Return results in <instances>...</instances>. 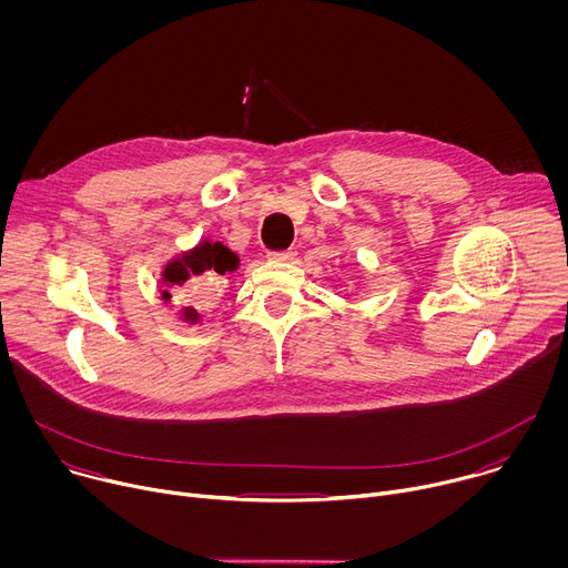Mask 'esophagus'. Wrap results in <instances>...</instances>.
Segmentation results:
<instances>
[{
    "mask_svg": "<svg viewBox=\"0 0 568 568\" xmlns=\"http://www.w3.org/2000/svg\"><path fill=\"white\" fill-rule=\"evenodd\" d=\"M267 258L270 261H278V263H290V261H294V252H290V250H285V252H270Z\"/></svg>",
    "mask_w": 568,
    "mask_h": 568,
    "instance_id": "esophagus-1",
    "label": "esophagus"
}]
</instances>
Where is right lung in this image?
Instances as JSON below:
<instances>
[{"label": "right lung", "instance_id": "obj_1", "mask_svg": "<svg viewBox=\"0 0 568 568\" xmlns=\"http://www.w3.org/2000/svg\"><path fill=\"white\" fill-rule=\"evenodd\" d=\"M237 265H240V258L235 252L224 247L222 242H211L206 237L193 250L182 252L175 258H171L164 265V270H161V285L166 287V290H161V298L169 303L173 298V292H178V287H184L189 281H193L195 276H200L204 272H215V274L224 276L226 272H235ZM180 314L186 323H191V326L202 318L200 312L191 305L182 307Z\"/></svg>", "mask_w": 568, "mask_h": 568}]
</instances>
